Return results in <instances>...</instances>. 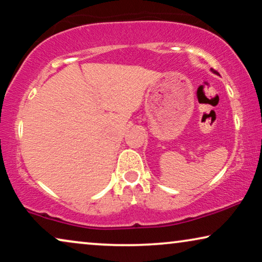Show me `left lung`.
Masks as SVG:
<instances>
[{
    "label": "left lung",
    "instance_id": "1",
    "mask_svg": "<svg viewBox=\"0 0 262 262\" xmlns=\"http://www.w3.org/2000/svg\"><path fill=\"white\" fill-rule=\"evenodd\" d=\"M211 71H212V73H214V74H217V73H216V71H214L213 69H211Z\"/></svg>",
    "mask_w": 262,
    "mask_h": 262
}]
</instances>
